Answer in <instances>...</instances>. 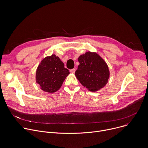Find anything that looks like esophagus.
I'll use <instances>...</instances> for the list:
<instances>
[{"label": "esophagus", "instance_id": "1", "mask_svg": "<svg viewBox=\"0 0 148 148\" xmlns=\"http://www.w3.org/2000/svg\"><path fill=\"white\" fill-rule=\"evenodd\" d=\"M70 71L71 73H75V69H71V70H70Z\"/></svg>", "mask_w": 148, "mask_h": 148}]
</instances>
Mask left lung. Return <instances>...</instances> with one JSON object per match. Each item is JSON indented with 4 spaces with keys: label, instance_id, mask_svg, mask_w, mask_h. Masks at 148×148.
<instances>
[{
    "label": "left lung",
    "instance_id": "1",
    "mask_svg": "<svg viewBox=\"0 0 148 148\" xmlns=\"http://www.w3.org/2000/svg\"><path fill=\"white\" fill-rule=\"evenodd\" d=\"M78 60L79 64L75 75L83 86L96 92L107 84L110 77L109 67L97 53L86 52L80 55Z\"/></svg>",
    "mask_w": 148,
    "mask_h": 148
}]
</instances>
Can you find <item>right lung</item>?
<instances>
[{"label": "right lung", "mask_w": 148, "mask_h": 148, "mask_svg": "<svg viewBox=\"0 0 148 148\" xmlns=\"http://www.w3.org/2000/svg\"><path fill=\"white\" fill-rule=\"evenodd\" d=\"M69 74L60 58L53 54L45 57L38 65L35 74L36 82L44 92L54 93L61 88Z\"/></svg>", "instance_id": "obj_1"}]
</instances>
